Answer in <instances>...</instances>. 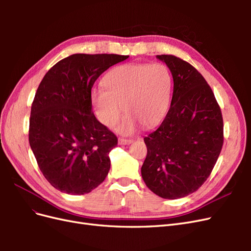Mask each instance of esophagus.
Listing matches in <instances>:
<instances>
[{
    "instance_id": "34e87169",
    "label": "esophagus",
    "mask_w": 251,
    "mask_h": 251,
    "mask_svg": "<svg viewBox=\"0 0 251 251\" xmlns=\"http://www.w3.org/2000/svg\"><path fill=\"white\" fill-rule=\"evenodd\" d=\"M132 142H133V139H125V138L118 139V144H120V146H126V144H130Z\"/></svg>"
}]
</instances>
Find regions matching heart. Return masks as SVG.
I'll return each mask as SVG.
<instances>
[{
  "label": "heart",
  "instance_id": "b5f03b06",
  "mask_svg": "<svg viewBox=\"0 0 251 251\" xmlns=\"http://www.w3.org/2000/svg\"><path fill=\"white\" fill-rule=\"evenodd\" d=\"M102 87L92 91L97 116L108 127L117 124L124 111L126 114L118 131L132 134L139 126H157L168 112L172 77L163 64H128L110 71Z\"/></svg>",
  "mask_w": 251,
  "mask_h": 251
}]
</instances>
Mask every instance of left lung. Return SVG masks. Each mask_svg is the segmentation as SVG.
<instances>
[{
  "mask_svg": "<svg viewBox=\"0 0 251 251\" xmlns=\"http://www.w3.org/2000/svg\"><path fill=\"white\" fill-rule=\"evenodd\" d=\"M171 70V108L156 131L144 137L148 154L141 175L151 192L179 199L201 187L223 147V117L211 88L191 64L157 55Z\"/></svg>",
  "mask_w": 251,
  "mask_h": 251,
  "instance_id": "obj_1",
  "label": "left lung"
}]
</instances>
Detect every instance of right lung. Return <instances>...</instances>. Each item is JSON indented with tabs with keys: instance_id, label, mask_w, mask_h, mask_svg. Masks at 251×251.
I'll use <instances>...</instances> for the list:
<instances>
[{
	"instance_id": "right-lung-1",
	"label": "right lung",
	"mask_w": 251,
	"mask_h": 251,
	"mask_svg": "<svg viewBox=\"0 0 251 251\" xmlns=\"http://www.w3.org/2000/svg\"><path fill=\"white\" fill-rule=\"evenodd\" d=\"M128 55L82 54L59 60L45 75L31 105L29 143L44 177L58 191L83 195L107 177L117 137L92 112L91 89Z\"/></svg>"
}]
</instances>
